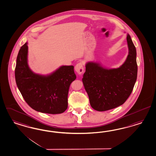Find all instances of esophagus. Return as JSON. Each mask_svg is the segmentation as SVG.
Wrapping results in <instances>:
<instances>
[{"mask_svg":"<svg viewBox=\"0 0 156 156\" xmlns=\"http://www.w3.org/2000/svg\"><path fill=\"white\" fill-rule=\"evenodd\" d=\"M75 69L78 74L81 75L83 72H84V67H83V64L82 63H79L76 64L75 67Z\"/></svg>","mask_w":156,"mask_h":156,"instance_id":"esophagus-1","label":"esophagus"}]
</instances>
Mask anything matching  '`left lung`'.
Returning <instances> with one entry per match:
<instances>
[{
    "mask_svg": "<svg viewBox=\"0 0 156 156\" xmlns=\"http://www.w3.org/2000/svg\"><path fill=\"white\" fill-rule=\"evenodd\" d=\"M128 54L119 67L107 68L101 63L88 62L82 79L92 108L104 112L123 105L132 93L137 75L136 50L127 34Z\"/></svg>",
    "mask_w": 156,
    "mask_h": 156,
    "instance_id": "obj_1",
    "label": "left lung"
}]
</instances>
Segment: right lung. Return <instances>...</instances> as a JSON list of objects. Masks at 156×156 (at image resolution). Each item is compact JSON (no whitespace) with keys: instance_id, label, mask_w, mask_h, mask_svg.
<instances>
[{"instance_id":"1","label":"right lung","mask_w":156,"mask_h":156,"mask_svg":"<svg viewBox=\"0 0 156 156\" xmlns=\"http://www.w3.org/2000/svg\"><path fill=\"white\" fill-rule=\"evenodd\" d=\"M28 42L20 48L15 71L17 88L28 105L37 112L57 114L68 108L70 84L76 79L73 66H62L48 75L36 73L28 65Z\"/></svg>"}]
</instances>
